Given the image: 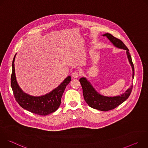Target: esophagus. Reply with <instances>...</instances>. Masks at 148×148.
Segmentation results:
<instances>
[{"label":"esophagus","instance_id":"1","mask_svg":"<svg viewBox=\"0 0 148 148\" xmlns=\"http://www.w3.org/2000/svg\"><path fill=\"white\" fill-rule=\"evenodd\" d=\"M72 76H73V77H74V78H78V77L80 76V73H79V71H75L73 72V74H72Z\"/></svg>","mask_w":148,"mask_h":148}]
</instances>
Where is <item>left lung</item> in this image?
Instances as JSON below:
<instances>
[{
    "mask_svg": "<svg viewBox=\"0 0 148 148\" xmlns=\"http://www.w3.org/2000/svg\"><path fill=\"white\" fill-rule=\"evenodd\" d=\"M103 36L107 37V38L116 47L126 50V54H127L128 60L132 68V78H134V66L127 47L125 46L122 41L119 38H117L116 37H115L110 33H106ZM79 82L82 88L84 98L87 104L90 107L102 111H108L118 107L120 104L128 99L132 92L133 87V86H131L130 88H128L124 94H122L121 95L114 97H103L98 94L92 87L91 84L87 81L86 78L82 77L80 78Z\"/></svg>",
    "mask_w": 148,
    "mask_h": 148,
    "instance_id": "8db88e82",
    "label": "left lung"
}]
</instances>
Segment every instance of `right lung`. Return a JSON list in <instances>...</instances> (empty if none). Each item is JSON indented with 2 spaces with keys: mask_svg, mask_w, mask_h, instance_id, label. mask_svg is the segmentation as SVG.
Returning a JSON list of instances; mask_svg holds the SVG:
<instances>
[{
  "mask_svg": "<svg viewBox=\"0 0 148 148\" xmlns=\"http://www.w3.org/2000/svg\"><path fill=\"white\" fill-rule=\"evenodd\" d=\"M15 56L12 62L11 86L16 101L23 109L38 115L45 116L55 112L60 107L62 94L71 81V77H67L58 87L45 95L30 96L23 92L17 84L14 64Z\"/></svg>",
  "mask_w": 148,
  "mask_h": 148,
  "instance_id": "right-lung-1",
  "label": "right lung"
}]
</instances>
